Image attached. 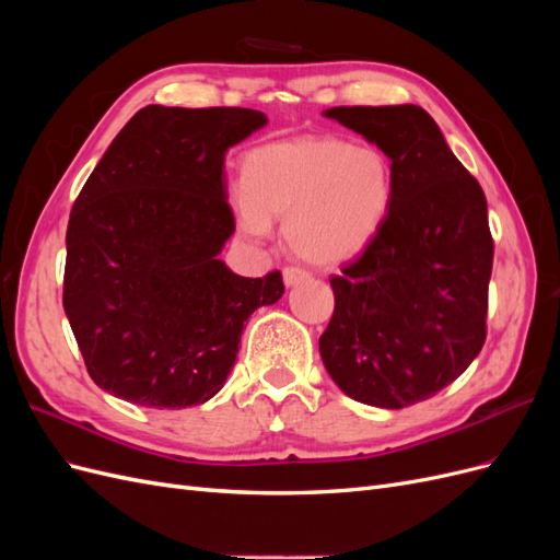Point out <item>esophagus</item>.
Listing matches in <instances>:
<instances>
[{"label":"esophagus","instance_id":"1","mask_svg":"<svg viewBox=\"0 0 560 560\" xmlns=\"http://www.w3.org/2000/svg\"><path fill=\"white\" fill-rule=\"evenodd\" d=\"M311 276L306 273V270H301V268H284L282 270V280H284V284L287 287H294V284H299V282H303V280H308Z\"/></svg>","mask_w":560,"mask_h":560}]
</instances>
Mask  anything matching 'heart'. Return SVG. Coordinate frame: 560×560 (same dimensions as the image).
I'll list each match as a JSON object with an SVG mask.
<instances>
[{
  "label": "heart",
  "instance_id": "heart-1",
  "mask_svg": "<svg viewBox=\"0 0 560 560\" xmlns=\"http://www.w3.org/2000/svg\"><path fill=\"white\" fill-rule=\"evenodd\" d=\"M395 202L393 163L374 144L294 138L252 149L243 191L233 194L235 224L268 238L284 219V241L299 259L338 266L362 254L385 226Z\"/></svg>",
  "mask_w": 560,
  "mask_h": 560
}]
</instances>
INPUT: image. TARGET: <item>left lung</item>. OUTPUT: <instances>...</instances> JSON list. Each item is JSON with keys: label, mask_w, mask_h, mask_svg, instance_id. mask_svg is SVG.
I'll return each instance as SVG.
<instances>
[{"label": "left lung", "mask_w": 560, "mask_h": 560, "mask_svg": "<svg viewBox=\"0 0 560 560\" xmlns=\"http://www.w3.org/2000/svg\"><path fill=\"white\" fill-rule=\"evenodd\" d=\"M393 163L395 202L362 257L331 278L319 354L343 393L378 409L436 395L486 341L493 238L479 182L418 105L331 107Z\"/></svg>", "instance_id": "1"}]
</instances>
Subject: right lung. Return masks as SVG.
<instances>
[{
	"label": "right lung",
	"mask_w": 560,
	"mask_h": 560,
	"mask_svg": "<svg viewBox=\"0 0 560 560\" xmlns=\"http://www.w3.org/2000/svg\"><path fill=\"white\" fill-rule=\"evenodd\" d=\"M268 124L243 107L149 105L116 135L67 224L62 306L91 378L149 409L224 387L243 325L282 278L219 259L233 235L226 151Z\"/></svg>",
	"instance_id": "right-lung-1"
}]
</instances>
